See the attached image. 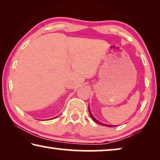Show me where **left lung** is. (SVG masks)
<instances>
[{
	"label": "left lung",
	"mask_w": 160,
	"mask_h": 160,
	"mask_svg": "<svg viewBox=\"0 0 160 160\" xmlns=\"http://www.w3.org/2000/svg\"><path fill=\"white\" fill-rule=\"evenodd\" d=\"M89 114H90V116H91V117H92V119H93V121L95 122H96V123L97 124H101V125H103V126H106V127H115L114 125H109V124H103V123H102V122H98L97 119H95V117H93L92 116V114L91 113V112H90V110H89Z\"/></svg>",
	"instance_id": "1"
}]
</instances>
